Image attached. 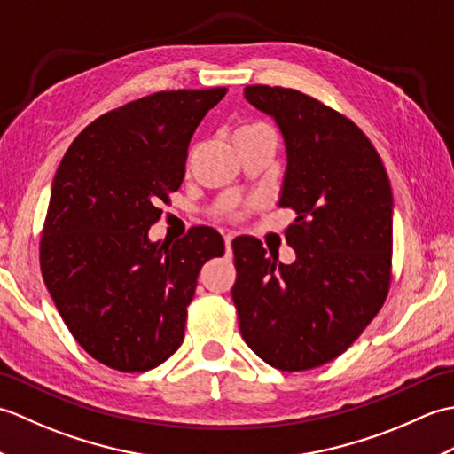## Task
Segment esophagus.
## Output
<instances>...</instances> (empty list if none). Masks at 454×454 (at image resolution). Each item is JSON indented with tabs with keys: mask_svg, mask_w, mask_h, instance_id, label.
Returning a JSON list of instances; mask_svg holds the SVG:
<instances>
[{
	"mask_svg": "<svg viewBox=\"0 0 454 454\" xmlns=\"http://www.w3.org/2000/svg\"><path fill=\"white\" fill-rule=\"evenodd\" d=\"M232 239H234V236L232 234H226L224 236V244H226V249L230 252V249H232Z\"/></svg>",
	"mask_w": 454,
	"mask_h": 454,
	"instance_id": "esophagus-1",
	"label": "esophagus"
}]
</instances>
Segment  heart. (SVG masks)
Here are the masks:
<instances>
[{
    "mask_svg": "<svg viewBox=\"0 0 454 454\" xmlns=\"http://www.w3.org/2000/svg\"><path fill=\"white\" fill-rule=\"evenodd\" d=\"M257 129H265V127H259V124H254V127H244V129H239L238 132H247V130H257Z\"/></svg>",
    "mask_w": 454,
    "mask_h": 454,
    "instance_id": "b5f03b06",
    "label": "heart"
}]
</instances>
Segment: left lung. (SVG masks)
I'll return each mask as SVG.
<instances>
[{
    "mask_svg": "<svg viewBox=\"0 0 454 454\" xmlns=\"http://www.w3.org/2000/svg\"><path fill=\"white\" fill-rule=\"evenodd\" d=\"M247 103L283 134L278 207L296 212L291 265L255 238L232 242L239 332L265 363L306 371L340 356L390 286L394 199L379 152L355 122L308 95L247 85Z\"/></svg>",
    "mask_w": 454,
    "mask_h": 454,
    "instance_id": "obj_1",
    "label": "left lung"
}]
</instances>
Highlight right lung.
<instances>
[{
  "instance_id": "obj_1",
  "label": "right lung",
  "mask_w": 454,
  "mask_h": 454,
  "mask_svg": "<svg viewBox=\"0 0 454 454\" xmlns=\"http://www.w3.org/2000/svg\"><path fill=\"white\" fill-rule=\"evenodd\" d=\"M226 88L160 91L93 121L52 181L41 238L44 285L93 359L122 372L168 361L183 343L200 267L224 255L208 226L177 242L148 230L185 177L189 142Z\"/></svg>"
}]
</instances>
